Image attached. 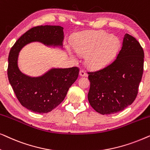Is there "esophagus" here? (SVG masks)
<instances>
[{
  "label": "esophagus",
  "instance_id": "1",
  "mask_svg": "<svg viewBox=\"0 0 150 150\" xmlns=\"http://www.w3.org/2000/svg\"><path fill=\"white\" fill-rule=\"evenodd\" d=\"M79 74H80V76H87V74L86 73L84 70L80 71Z\"/></svg>",
  "mask_w": 150,
  "mask_h": 150
}]
</instances>
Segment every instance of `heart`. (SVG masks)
Wrapping results in <instances>:
<instances>
[{"instance_id":"heart-1","label":"heart","mask_w":150,"mask_h":150,"mask_svg":"<svg viewBox=\"0 0 150 150\" xmlns=\"http://www.w3.org/2000/svg\"><path fill=\"white\" fill-rule=\"evenodd\" d=\"M121 46L120 41L107 33L96 31L85 33L76 38V50L80 54H88L86 62L92 69L102 68L111 62Z\"/></svg>"}]
</instances>
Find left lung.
Instances as JSON below:
<instances>
[{
    "label": "left lung",
    "instance_id": "1",
    "mask_svg": "<svg viewBox=\"0 0 150 150\" xmlns=\"http://www.w3.org/2000/svg\"><path fill=\"white\" fill-rule=\"evenodd\" d=\"M144 52L134 37L125 34L117 58L103 69L88 71V100L96 112L114 114L136 99L143 72Z\"/></svg>",
    "mask_w": 150,
    "mask_h": 150
}]
</instances>
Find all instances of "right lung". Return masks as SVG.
Here are the masks:
<instances>
[{
    "label": "right lung",
    "mask_w": 150,
    "mask_h": 150,
    "mask_svg": "<svg viewBox=\"0 0 150 150\" xmlns=\"http://www.w3.org/2000/svg\"><path fill=\"white\" fill-rule=\"evenodd\" d=\"M63 28L60 26H38L22 35L9 52L7 76L16 98L27 109L47 113L63 101L71 85L76 81L79 68L52 69L40 77L31 78L22 74L18 67L20 50L32 42L62 46Z\"/></svg>",
    "instance_id": "obj_1"
}]
</instances>
